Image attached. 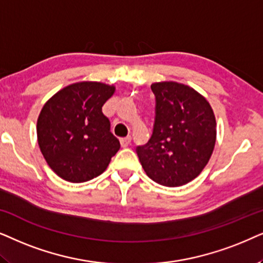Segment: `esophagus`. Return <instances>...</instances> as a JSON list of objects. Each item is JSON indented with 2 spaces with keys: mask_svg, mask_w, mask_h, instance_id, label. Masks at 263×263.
<instances>
[{
  "mask_svg": "<svg viewBox=\"0 0 263 263\" xmlns=\"http://www.w3.org/2000/svg\"><path fill=\"white\" fill-rule=\"evenodd\" d=\"M131 141H132V137H131V136H128V137L120 139V144H121L122 148H126V146L129 145V143H131Z\"/></svg>",
  "mask_w": 263,
  "mask_h": 263,
  "instance_id": "obj_1",
  "label": "esophagus"
}]
</instances>
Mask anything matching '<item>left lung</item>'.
Segmentation results:
<instances>
[{"label":"left lung","mask_w":263,"mask_h":263,"mask_svg":"<svg viewBox=\"0 0 263 263\" xmlns=\"http://www.w3.org/2000/svg\"><path fill=\"white\" fill-rule=\"evenodd\" d=\"M156 117L152 138L138 146L143 170L168 187L197 178L211 160L216 142L214 111L194 87L177 82L152 84Z\"/></svg>","instance_id":"left-lung-1"}]
</instances>
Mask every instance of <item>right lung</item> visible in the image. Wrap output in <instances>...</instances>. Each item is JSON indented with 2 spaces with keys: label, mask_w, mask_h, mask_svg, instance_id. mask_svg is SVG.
I'll return each mask as SVG.
<instances>
[{
  "label": "right lung",
  "mask_w": 263,
  "mask_h": 263,
  "mask_svg": "<svg viewBox=\"0 0 263 263\" xmlns=\"http://www.w3.org/2000/svg\"><path fill=\"white\" fill-rule=\"evenodd\" d=\"M115 85L78 82L62 87L47 102L37 119L41 153L59 177L84 183L107 170L120 143L110 132L102 106Z\"/></svg>",
  "instance_id": "add662e5"
}]
</instances>
